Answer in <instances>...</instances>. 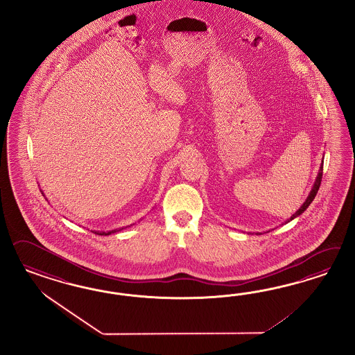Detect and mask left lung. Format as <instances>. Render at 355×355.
Masks as SVG:
<instances>
[{
  "mask_svg": "<svg viewBox=\"0 0 355 355\" xmlns=\"http://www.w3.org/2000/svg\"><path fill=\"white\" fill-rule=\"evenodd\" d=\"M322 162L320 164V168H319V172H318V175H316V180H315V182L312 184L311 191L309 193V196H307V199L303 202V205L300 207V209L294 214V215L291 216V218H288L286 221H285V224H288V223H291V220H294L295 217H298V216H301L307 208H309V205H311L312 200L315 199V196H316V193H318V190H319V187H320V183H322ZM270 232V230H268ZM257 234H261V233H257Z\"/></svg>",
  "mask_w": 355,
  "mask_h": 355,
  "instance_id": "8db88e82",
  "label": "left lung"
}]
</instances>
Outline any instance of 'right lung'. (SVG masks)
<instances>
[{
    "instance_id": "right-lung-1",
    "label": "right lung",
    "mask_w": 355,
    "mask_h": 355,
    "mask_svg": "<svg viewBox=\"0 0 355 355\" xmlns=\"http://www.w3.org/2000/svg\"><path fill=\"white\" fill-rule=\"evenodd\" d=\"M42 193H43V196H45L43 193V190H40ZM125 227H119V229H113V230H107V232H100V230H91L92 233H95L97 236H109V234H113V233H117V232H121V230H123Z\"/></svg>"
}]
</instances>
